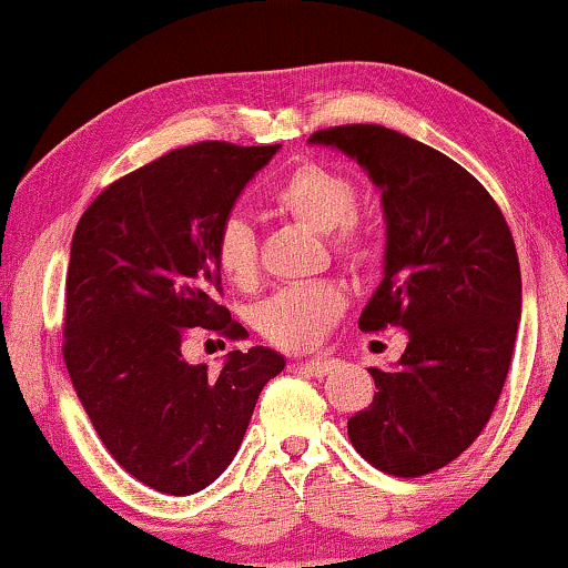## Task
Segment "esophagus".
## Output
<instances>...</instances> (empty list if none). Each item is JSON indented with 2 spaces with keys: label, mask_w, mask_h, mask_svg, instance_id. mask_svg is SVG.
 I'll list each match as a JSON object with an SVG mask.
<instances>
[{
  "label": "esophagus",
  "mask_w": 568,
  "mask_h": 568,
  "mask_svg": "<svg viewBox=\"0 0 568 568\" xmlns=\"http://www.w3.org/2000/svg\"><path fill=\"white\" fill-rule=\"evenodd\" d=\"M336 364L338 362L331 359V356H313V359L297 362V367L305 369L307 375H313V377H325L333 367H336Z\"/></svg>",
  "instance_id": "1"
}]
</instances>
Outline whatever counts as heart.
Wrapping results in <instances>:
<instances>
[{
    "label": "heart",
    "mask_w": 568,
    "mask_h": 568,
    "mask_svg": "<svg viewBox=\"0 0 568 568\" xmlns=\"http://www.w3.org/2000/svg\"><path fill=\"white\" fill-rule=\"evenodd\" d=\"M356 185L352 178L323 165L294 168L271 191V206L302 227L328 232V243L338 258L364 263L372 253V232L356 209ZM214 261L222 276L235 286H251L258 278V245L253 230L232 216L222 224L214 243ZM344 310V294L333 284H292L271 294L255 310V328L271 344L302 352L315 346Z\"/></svg>",
    "instance_id": "1"
}]
</instances>
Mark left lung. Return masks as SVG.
<instances>
[{
	"label": "left lung",
	"mask_w": 568,
	"mask_h": 568,
	"mask_svg": "<svg viewBox=\"0 0 568 568\" xmlns=\"http://www.w3.org/2000/svg\"><path fill=\"white\" fill-rule=\"evenodd\" d=\"M310 144L348 154L383 191V282L359 328L408 331L398 364L369 369L377 393L348 439L377 470L426 476L476 442L501 395L523 315L515 240L491 193L416 139L352 123Z\"/></svg>",
	"instance_id": "8db88e82"
}]
</instances>
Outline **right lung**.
<instances>
[{"label":"right lung","instance_id":"add662e5","mask_svg":"<svg viewBox=\"0 0 568 568\" xmlns=\"http://www.w3.org/2000/svg\"><path fill=\"white\" fill-rule=\"evenodd\" d=\"M278 144L199 142L108 185L77 224L67 268L64 362L98 437L123 470L170 496L196 494L237 455L263 385L284 369L266 346L222 369L183 359L191 328L245 338L216 302L214 243Z\"/></svg>","mask_w":568,"mask_h":568}]
</instances>
